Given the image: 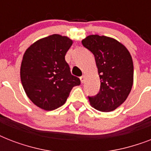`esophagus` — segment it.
Returning <instances> with one entry per match:
<instances>
[{
  "mask_svg": "<svg viewBox=\"0 0 151 151\" xmlns=\"http://www.w3.org/2000/svg\"><path fill=\"white\" fill-rule=\"evenodd\" d=\"M80 79H81V83H84L85 81V80H86V77H85V75H83L81 77Z\"/></svg>",
  "mask_w": 151,
  "mask_h": 151,
  "instance_id": "obj_1",
  "label": "esophagus"
}]
</instances>
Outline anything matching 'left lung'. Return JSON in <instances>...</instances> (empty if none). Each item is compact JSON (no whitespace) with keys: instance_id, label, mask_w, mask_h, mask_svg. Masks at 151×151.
I'll list each match as a JSON object with an SVG mask.
<instances>
[{"instance_id":"left-lung-1","label":"left lung","mask_w":151,"mask_h":151,"mask_svg":"<svg viewBox=\"0 0 151 151\" xmlns=\"http://www.w3.org/2000/svg\"><path fill=\"white\" fill-rule=\"evenodd\" d=\"M82 45L94 55L100 78V89L93 97H88L92 107L103 112H110L122 105L133 85V62L126 47L114 38L89 35Z\"/></svg>"}]
</instances>
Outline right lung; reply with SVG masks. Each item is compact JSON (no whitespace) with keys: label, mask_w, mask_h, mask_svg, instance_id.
Here are the masks:
<instances>
[{"label":"right lung","mask_w":151,"mask_h":151,"mask_svg":"<svg viewBox=\"0 0 151 151\" xmlns=\"http://www.w3.org/2000/svg\"><path fill=\"white\" fill-rule=\"evenodd\" d=\"M73 44L68 37L52 34L32 44L25 52L20 78L26 94L45 110H53L66 103L80 79L71 74L65 55Z\"/></svg>","instance_id":"1"}]
</instances>
